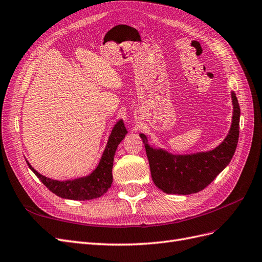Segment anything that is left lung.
I'll return each instance as SVG.
<instances>
[{"label": "left lung", "instance_id": "obj_1", "mask_svg": "<svg viewBox=\"0 0 262 262\" xmlns=\"http://www.w3.org/2000/svg\"><path fill=\"white\" fill-rule=\"evenodd\" d=\"M232 125L226 138L215 148L191 154H172L162 147L150 145L145 134L143 140L150 175L157 188L170 194L196 193L209 186L231 162L239 138L241 108L232 92Z\"/></svg>", "mask_w": 262, "mask_h": 262}]
</instances>
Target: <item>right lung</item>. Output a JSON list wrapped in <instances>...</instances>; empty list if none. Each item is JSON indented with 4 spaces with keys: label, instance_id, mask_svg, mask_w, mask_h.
Instances as JSON below:
<instances>
[{
    "label": "right lung",
    "instance_id": "right-lung-1",
    "mask_svg": "<svg viewBox=\"0 0 262 262\" xmlns=\"http://www.w3.org/2000/svg\"><path fill=\"white\" fill-rule=\"evenodd\" d=\"M126 131L122 119L119 120L113 128L112 133L108 138L107 145L100 161L91 173L87 176L78 177L68 180H55L46 177L38 172L28 161H26L29 168L34 171L35 175L40 179L42 184L48 188L51 192L57 194L63 199L70 200H92L105 194L113 184V165L116 149L120 142L124 139Z\"/></svg>",
    "mask_w": 262,
    "mask_h": 262
}]
</instances>
